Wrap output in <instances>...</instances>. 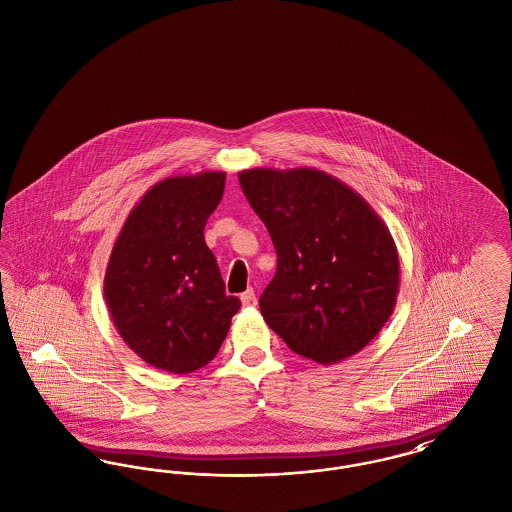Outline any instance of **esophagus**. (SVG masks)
I'll use <instances>...</instances> for the list:
<instances>
[{"instance_id": "34e87169", "label": "esophagus", "mask_w": 512, "mask_h": 512, "mask_svg": "<svg viewBox=\"0 0 512 512\" xmlns=\"http://www.w3.org/2000/svg\"><path fill=\"white\" fill-rule=\"evenodd\" d=\"M240 299H242V303H244L245 307H253V305L257 303V297H255L253 288H247V290L240 295Z\"/></svg>"}]
</instances>
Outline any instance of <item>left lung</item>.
I'll return each mask as SVG.
<instances>
[{"label":"left lung","mask_w":512,"mask_h":512,"mask_svg":"<svg viewBox=\"0 0 512 512\" xmlns=\"http://www.w3.org/2000/svg\"><path fill=\"white\" fill-rule=\"evenodd\" d=\"M240 186L276 249L261 315L293 353L336 365L390 320L399 253L386 222L332 174L247 169Z\"/></svg>","instance_id":"1"}]
</instances>
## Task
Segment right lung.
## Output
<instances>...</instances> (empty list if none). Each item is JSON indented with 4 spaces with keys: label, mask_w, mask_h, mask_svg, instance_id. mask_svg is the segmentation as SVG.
<instances>
[{
    "label": "right lung",
    "mask_w": 512,
    "mask_h": 512,
    "mask_svg": "<svg viewBox=\"0 0 512 512\" xmlns=\"http://www.w3.org/2000/svg\"><path fill=\"white\" fill-rule=\"evenodd\" d=\"M226 172L153 184L124 220L105 270L103 295L124 343L147 365L188 374L211 363L242 301L224 293L205 224Z\"/></svg>",
    "instance_id": "1"
}]
</instances>
